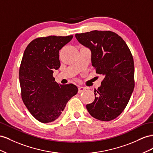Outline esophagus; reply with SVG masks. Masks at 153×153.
<instances>
[{
    "instance_id": "esophagus-1",
    "label": "esophagus",
    "mask_w": 153,
    "mask_h": 153,
    "mask_svg": "<svg viewBox=\"0 0 153 153\" xmlns=\"http://www.w3.org/2000/svg\"><path fill=\"white\" fill-rule=\"evenodd\" d=\"M85 88L83 86H79V88H78V93H81L82 91H84L85 90Z\"/></svg>"
}]
</instances>
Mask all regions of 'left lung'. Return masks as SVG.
<instances>
[{"instance_id":"8db88e82","label":"left lung","mask_w":153,"mask_h":153,"mask_svg":"<svg viewBox=\"0 0 153 153\" xmlns=\"http://www.w3.org/2000/svg\"><path fill=\"white\" fill-rule=\"evenodd\" d=\"M91 51V65L104 79L94 91V101L86 106L91 116L102 121L115 119L124 111L134 87L133 56L124 40L110 30L76 34Z\"/></svg>"}]
</instances>
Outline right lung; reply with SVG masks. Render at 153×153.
<instances>
[{"mask_svg":"<svg viewBox=\"0 0 153 153\" xmlns=\"http://www.w3.org/2000/svg\"><path fill=\"white\" fill-rule=\"evenodd\" d=\"M72 35L49 36L33 40L24 52L19 70L22 101L36 120L49 123L56 120L78 91L73 84L61 85L52 76L60 67L59 51Z\"/></svg>","mask_w":153,"mask_h":153,"instance_id":"obj_1","label":"right lung"}]
</instances>
